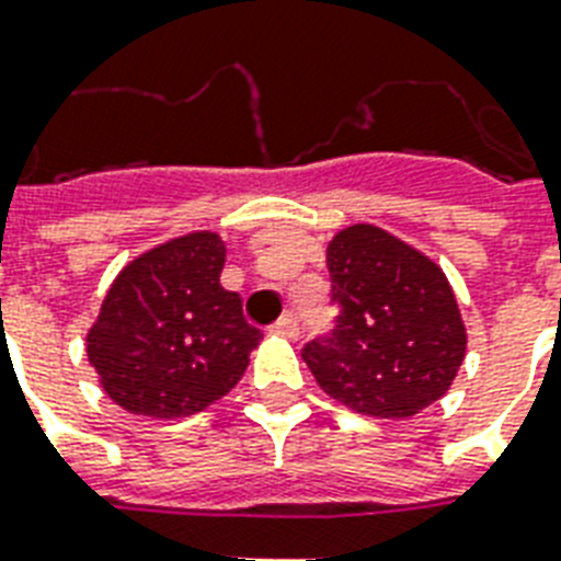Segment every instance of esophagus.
<instances>
[{
	"label": "esophagus",
	"instance_id": "34e87169",
	"mask_svg": "<svg viewBox=\"0 0 561 561\" xmlns=\"http://www.w3.org/2000/svg\"><path fill=\"white\" fill-rule=\"evenodd\" d=\"M273 332L282 334V337H290V341H294V337H297V334H299V320L294 314H285L279 320V323L273 325Z\"/></svg>",
	"mask_w": 561,
	"mask_h": 561
}]
</instances>
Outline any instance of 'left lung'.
<instances>
[{"instance_id": "left-lung-1", "label": "left lung", "mask_w": 561, "mask_h": 561, "mask_svg": "<svg viewBox=\"0 0 561 561\" xmlns=\"http://www.w3.org/2000/svg\"><path fill=\"white\" fill-rule=\"evenodd\" d=\"M325 264L341 314L302 350L320 390L375 419L416 416L443 399L469 343L443 267L373 224L341 229Z\"/></svg>"}]
</instances>
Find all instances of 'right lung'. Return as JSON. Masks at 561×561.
<instances>
[{
    "label": "right lung",
    "instance_id": "add662e5",
    "mask_svg": "<svg viewBox=\"0 0 561 561\" xmlns=\"http://www.w3.org/2000/svg\"><path fill=\"white\" fill-rule=\"evenodd\" d=\"M224 262L218 232L197 229L136 255L113 279L87 332V358L118 408L192 416L241 381L262 332L220 285Z\"/></svg>",
    "mask_w": 561,
    "mask_h": 561
}]
</instances>
